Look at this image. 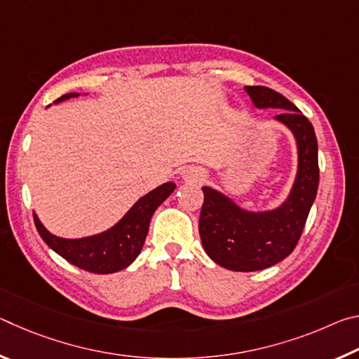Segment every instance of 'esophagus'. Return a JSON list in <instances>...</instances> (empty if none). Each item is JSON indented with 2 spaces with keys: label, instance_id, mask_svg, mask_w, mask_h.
Here are the masks:
<instances>
[{
  "label": "esophagus",
  "instance_id": "34e87169",
  "mask_svg": "<svg viewBox=\"0 0 359 359\" xmlns=\"http://www.w3.org/2000/svg\"><path fill=\"white\" fill-rule=\"evenodd\" d=\"M182 177H184V180H187V182H201L204 175L196 168H188V169H185L184 174H182Z\"/></svg>",
  "mask_w": 359,
  "mask_h": 359
}]
</instances>
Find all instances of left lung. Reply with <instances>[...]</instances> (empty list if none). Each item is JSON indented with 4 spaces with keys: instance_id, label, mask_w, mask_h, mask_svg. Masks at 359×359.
<instances>
[{
    "instance_id": "1",
    "label": "left lung",
    "mask_w": 359,
    "mask_h": 359,
    "mask_svg": "<svg viewBox=\"0 0 359 359\" xmlns=\"http://www.w3.org/2000/svg\"><path fill=\"white\" fill-rule=\"evenodd\" d=\"M255 107L280 109L274 120L293 133L297 172L288 198L272 210L239 208L226 194L203 187L199 236L205 253L229 271L253 272L277 264L294 250L318 190V144L313 126L293 102L267 87H245Z\"/></svg>"
}]
</instances>
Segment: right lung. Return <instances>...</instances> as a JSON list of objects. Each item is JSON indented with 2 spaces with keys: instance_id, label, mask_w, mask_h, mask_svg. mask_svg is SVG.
<instances>
[{
  "instance_id": "obj_1",
  "label": "right lung",
  "mask_w": 359,
  "mask_h": 359,
  "mask_svg": "<svg viewBox=\"0 0 359 359\" xmlns=\"http://www.w3.org/2000/svg\"><path fill=\"white\" fill-rule=\"evenodd\" d=\"M76 96H79V93H66L55 102L76 98ZM174 188L175 184L172 182L156 187L155 190L144 194L112 228L104 233L88 236V238H58L44 228L36 214H33L34 224L42 241L71 264L93 274H112V272L128 267L137 258L147 238L151 215L158 205L166 201Z\"/></svg>"
}]
</instances>
